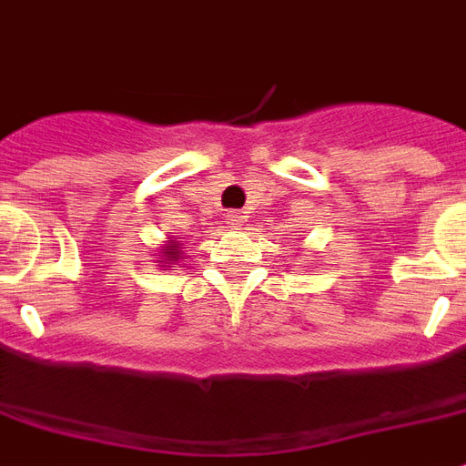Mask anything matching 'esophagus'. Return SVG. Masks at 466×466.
<instances>
[{"label":"esophagus","mask_w":466,"mask_h":466,"mask_svg":"<svg viewBox=\"0 0 466 466\" xmlns=\"http://www.w3.org/2000/svg\"><path fill=\"white\" fill-rule=\"evenodd\" d=\"M226 224H228V228H238V226H242V214L238 212L226 214Z\"/></svg>","instance_id":"1"}]
</instances>
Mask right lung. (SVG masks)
Segmentation results:
<instances>
[{
  "instance_id": "add662e5",
  "label": "right lung",
  "mask_w": 466,
  "mask_h": 466,
  "mask_svg": "<svg viewBox=\"0 0 466 466\" xmlns=\"http://www.w3.org/2000/svg\"><path fill=\"white\" fill-rule=\"evenodd\" d=\"M184 242L181 240H172V238H167L165 245H160V252L153 254L155 264L162 266V271H169V268H177L174 264L184 259V248H181Z\"/></svg>"
}]
</instances>
